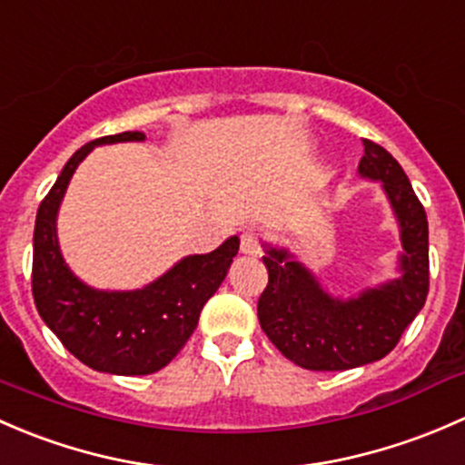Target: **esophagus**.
Here are the masks:
<instances>
[{
    "label": "esophagus",
    "instance_id": "1",
    "mask_svg": "<svg viewBox=\"0 0 465 465\" xmlns=\"http://www.w3.org/2000/svg\"><path fill=\"white\" fill-rule=\"evenodd\" d=\"M242 252H246V255H257L260 252V234L252 231V228H246L242 232Z\"/></svg>",
    "mask_w": 465,
    "mask_h": 465
}]
</instances>
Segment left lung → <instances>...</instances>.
I'll use <instances>...</instances> for the list:
<instances>
[{
    "instance_id": "left-lung-1",
    "label": "left lung",
    "mask_w": 465,
    "mask_h": 465,
    "mask_svg": "<svg viewBox=\"0 0 465 465\" xmlns=\"http://www.w3.org/2000/svg\"><path fill=\"white\" fill-rule=\"evenodd\" d=\"M358 172L378 181L401 228V275L356 298H333L286 248L266 243L268 284L257 302L262 329L289 361L313 371H344L385 358L423 309L430 289L428 217L399 161L371 141Z\"/></svg>"
}]
</instances>
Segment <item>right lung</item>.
I'll return each instance as SVG.
<instances>
[{"mask_svg": "<svg viewBox=\"0 0 465 465\" xmlns=\"http://www.w3.org/2000/svg\"><path fill=\"white\" fill-rule=\"evenodd\" d=\"M145 141L143 132L95 138L80 147L37 208L33 232V298L60 342L95 371L145 376L163 370L197 329L203 304L222 286L239 237L208 255H188L136 291L91 289L71 272L57 243V210L75 167L94 147Z\"/></svg>", "mask_w": 465, "mask_h": 465, "instance_id": "obj_1", "label": "right lung"}]
</instances>
